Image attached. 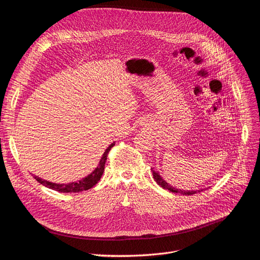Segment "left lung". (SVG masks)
Listing matches in <instances>:
<instances>
[{
    "instance_id": "1",
    "label": "left lung",
    "mask_w": 260,
    "mask_h": 260,
    "mask_svg": "<svg viewBox=\"0 0 260 260\" xmlns=\"http://www.w3.org/2000/svg\"><path fill=\"white\" fill-rule=\"evenodd\" d=\"M152 174H153V179L155 180V182H157L160 186H162L163 189H166V190H169L171 192L180 193V194H183V195H193V194H195L197 192H201V190L200 191H183V190H179V189H175V188H173V186H171L168 182H165L161 178V176L158 173H155L154 171H152Z\"/></svg>"
}]
</instances>
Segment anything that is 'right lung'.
Masks as SVG:
<instances>
[{"label": "right lung", "mask_w": 260, "mask_h": 260, "mask_svg": "<svg viewBox=\"0 0 260 260\" xmlns=\"http://www.w3.org/2000/svg\"><path fill=\"white\" fill-rule=\"evenodd\" d=\"M114 143H112L110 146L107 148V150L105 151V153L102 154V158L99 162V165L97 166V169L92 172L90 175H88L87 177L83 178L82 180L78 181V182H71V183H67V184H58V183H52L49 182L47 180H43L40 179L37 176H34V178L43 185H46L47 188H50L52 190H55L58 192H63V193H78V192H82L88 190L90 188H92L101 178V176L103 174V171H105V165H106V161L108 158V154L111 150V148L114 146Z\"/></svg>", "instance_id": "1"}]
</instances>
